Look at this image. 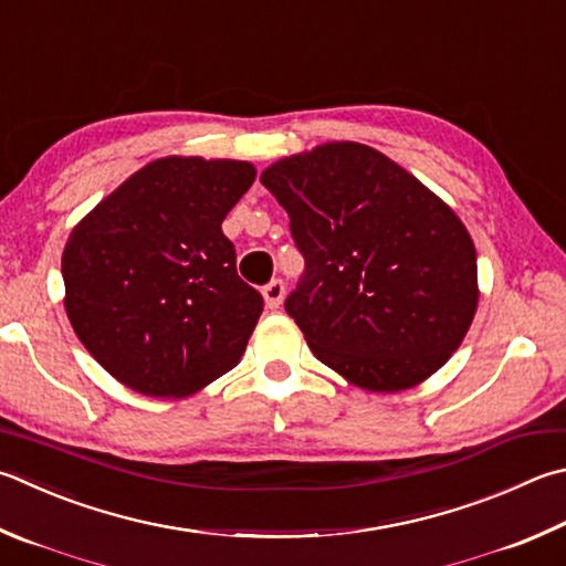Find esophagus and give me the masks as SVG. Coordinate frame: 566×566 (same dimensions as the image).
<instances>
[{
	"label": "esophagus",
	"mask_w": 566,
	"mask_h": 566,
	"mask_svg": "<svg viewBox=\"0 0 566 566\" xmlns=\"http://www.w3.org/2000/svg\"><path fill=\"white\" fill-rule=\"evenodd\" d=\"M262 296H264V304L270 306V310H280L282 302H284V282L282 280H272L262 290Z\"/></svg>",
	"instance_id": "obj_1"
}]
</instances>
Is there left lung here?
<instances>
[{"label":"left lung","instance_id":"obj_1","mask_svg":"<svg viewBox=\"0 0 566 566\" xmlns=\"http://www.w3.org/2000/svg\"><path fill=\"white\" fill-rule=\"evenodd\" d=\"M260 182L306 260L286 314L348 384L398 394L433 376L475 318L478 252L446 200L381 150L322 143Z\"/></svg>","mask_w":566,"mask_h":566}]
</instances>
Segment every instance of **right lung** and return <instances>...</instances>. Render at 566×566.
<instances>
[{"label": "right lung", "mask_w": 566, "mask_h": 566, "mask_svg": "<svg viewBox=\"0 0 566 566\" xmlns=\"http://www.w3.org/2000/svg\"><path fill=\"white\" fill-rule=\"evenodd\" d=\"M254 176L248 160H150L71 230L64 310L118 384L185 398L240 364L264 302L238 276L222 220Z\"/></svg>", "instance_id": "obj_1"}]
</instances>
